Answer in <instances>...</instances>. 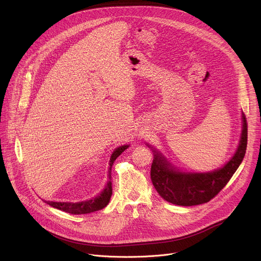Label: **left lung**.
Segmentation results:
<instances>
[{
  "mask_svg": "<svg viewBox=\"0 0 261 261\" xmlns=\"http://www.w3.org/2000/svg\"><path fill=\"white\" fill-rule=\"evenodd\" d=\"M248 129L242 113V133L233 156L222 167L205 172L184 171L174 166L156 147L146 143L154 153L151 178L159 195L166 201L191 206L210 201L215 197L241 165L247 148Z\"/></svg>",
  "mask_w": 261,
  "mask_h": 261,
  "instance_id": "8db88e82",
  "label": "left lung"
}]
</instances>
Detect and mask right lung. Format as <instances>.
Here are the masks:
<instances>
[{"label":"right lung","mask_w":261,"mask_h":261,"mask_svg":"<svg viewBox=\"0 0 261 261\" xmlns=\"http://www.w3.org/2000/svg\"><path fill=\"white\" fill-rule=\"evenodd\" d=\"M130 146V144H124L119 147H117L116 150L113 152L110 156L109 160V167H108V180L107 184L105 185L104 189L95 197L85 200V201H79V202H61V201H45L47 204L50 206L61 210L63 212L73 214V215H82V214H89L93 213L99 210H102L105 207L111 197V194H113V187H111V180H110V172H111V166L114 165V162L116 159Z\"/></svg>","instance_id":"1"}]
</instances>
